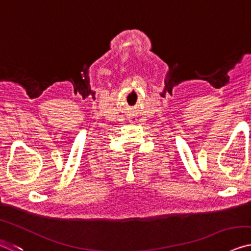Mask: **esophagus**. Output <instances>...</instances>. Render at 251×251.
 I'll return each mask as SVG.
<instances>
[{
  "instance_id": "34e87169",
  "label": "esophagus",
  "mask_w": 251,
  "mask_h": 251,
  "mask_svg": "<svg viewBox=\"0 0 251 251\" xmlns=\"http://www.w3.org/2000/svg\"><path fill=\"white\" fill-rule=\"evenodd\" d=\"M130 122H132V123H133V122H134V121H132V119H130Z\"/></svg>"
}]
</instances>
